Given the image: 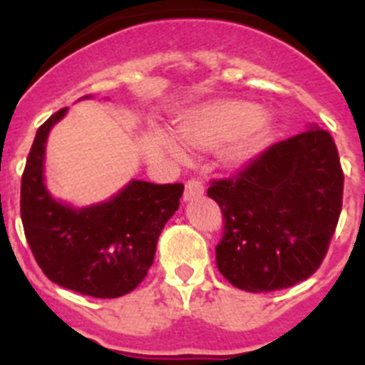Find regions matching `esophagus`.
Instances as JSON below:
<instances>
[{
	"label": "esophagus",
	"mask_w": 365,
	"mask_h": 365,
	"mask_svg": "<svg viewBox=\"0 0 365 365\" xmlns=\"http://www.w3.org/2000/svg\"><path fill=\"white\" fill-rule=\"evenodd\" d=\"M205 193V188H202V185L199 182V180L195 179H190L188 182H186L185 186V201L190 202V201H195V199H199Z\"/></svg>",
	"instance_id": "obj_1"
}]
</instances>
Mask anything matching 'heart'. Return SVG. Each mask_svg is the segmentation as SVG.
<instances>
[{"label": "heart", "mask_w": 365, "mask_h": 365, "mask_svg": "<svg viewBox=\"0 0 365 365\" xmlns=\"http://www.w3.org/2000/svg\"><path fill=\"white\" fill-rule=\"evenodd\" d=\"M180 137L195 150L221 151V164L240 170L265 150L272 137V125L261 117L256 104L243 100H217L193 109L180 122ZM155 143L172 159L185 157L179 144L163 131L155 133Z\"/></svg>", "instance_id": "1"}]
</instances>
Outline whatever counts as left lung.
Here are the masks:
<instances>
[{"label": "left lung", "mask_w": 365, "mask_h": 365, "mask_svg": "<svg viewBox=\"0 0 365 365\" xmlns=\"http://www.w3.org/2000/svg\"><path fill=\"white\" fill-rule=\"evenodd\" d=\"M344 173L333 138L318 124L274 144L237 173L208 188L225 234L219 272L248 292L289 289L327 254L341 210Z\"/></svg>", "instance_id": "8db88e82"}]
</instances>
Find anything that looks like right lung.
I'll return each mask as SVG.
<instances>
[{
  "label": "right lung",
  "mask_w": 365,
  "mask_h": 365,
  "mask_svg": "<svg viewBox=\"0 0 365 365\" xmlns=\"http://www.w3.org/2000/svg\"><path fill=\"white\" fill-rule=\"evenodd\" d=\"M91 98V95L80 100ZM67 115L54 113L36 131L21 177L25 237L43 274L56 285L93 298H118L146 278L157 241L179 208L182 185L131 179L106 201L73 206L45 182L51 130Z\"/></svg>",
  "instance_id": "1"
}]
</instances>
